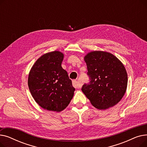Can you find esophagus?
<instances>
[{"mask_svg":"<svg viewBox=\"0 0 147 147\" xmlns=\"http://www.w3.org/2000/svg\"><path fill=\"white\" fill-rule=\"evenodd\" d=\"M73 85L76 88H80L82 86V84L81 82H79L78 80H73Z\"/></svg>","mask_w":147,"mask_h":147,"instance_id":"1","label":"esophagus"}]
</instances>
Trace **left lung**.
<instances>
[{"mask_svg":"<svg viewBox=\"0 0 147 147\" xmlns=\"http://www.w3.org/2000/svg\"><path fill=\"white\" fill-rule=\"evenodd\" d=\"M89 84H84L83 94L96 109L106 110L118 104L127 86V74L123 64L110 52L94 51L84 57Z\"/></svg>","mask_w":147,"mask_h":147,"instance_id":"1","label":"left lung"}]
</instances>
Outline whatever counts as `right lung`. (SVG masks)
<instances>
[{
    "mask_svg": "<svg viewBox=\"0 0 147 147\" xmlns=\"http://www.w3.org/2000/svg\"><path fill=\"white\" fill-rule=\"evenodd\" d=\"M64 53L55 51L44 53L31 68L28 86L36 103L42 109L61 112L72 99L75 88L61 67Z\"/></svg>",
    "mask_w": 147,
    "mask_h": 147,
    "instance_id": "obj_1",
    "label": "right lung"
}]
</instances>
